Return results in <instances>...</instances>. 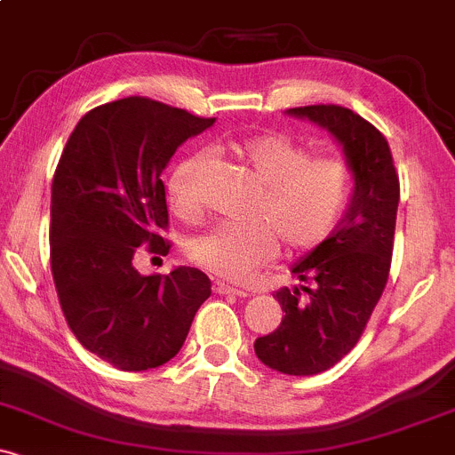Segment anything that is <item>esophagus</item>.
Wrapping results in <instances>:
<instances>
[{"label":"esophagus","instance_id":"1","mask_svg":"<svg viewBox=\"0 0 455 455\" xmlns=\"http://www.w3.org/2000/svg\"><path fill=\"white\" fill-rule=\"evenodd\" d=\"M213 291L215 294H233V296H248L246 290H240V288H233V285L228 283H222V281H215L213 283Z\"/></svg>","mask_w":455,"mask_h":455}]
</instances>
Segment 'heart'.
Listing matches in <instances>:
<instances>
[{"label": "heart", "instance_id": "heart-1", "mask_svg": "<svg viewBox=\"0 0 455 455\" xmlns=\"http://www.w3.org/2000/svg\"><path fill=\"white\" fill-rule=\"evenodd\" d=\"M240 156L261 183L251 222L215 224L188 246L191 261L228 281H243L279 251L320 246L340 222L351 196V167L340 156H314L312 148L283 132H264L240 143ZM207 156H185L167 179L170 207L185 222L203 215L198 174Z\"/></svg>", "mask_w": 455, "mask_h": 455}]
</instances>
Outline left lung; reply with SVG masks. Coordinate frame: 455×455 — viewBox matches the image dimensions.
<instances>
[{"label":"left lung","mask_w":455,"mask_h":455,"mask_svg":"<svg viewBox=\"0 0 455 455\" xmlns=\"http://www.w3.org/2000/svg\"><path fill=\"white\" fill-rule=\"evenodd\" d=\"M342 146L353 172V194L342 222L291 266L300 281L275 296L285 315L255 340V353L283 375H318L342 360L364 333L388 283L395 246L399 176L386 137L364 117L338 104L290 108Z\"/></svg>","instance_id":"1"}]
</instances>
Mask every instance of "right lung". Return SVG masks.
<instances>
[{
    "label": "right lung",
    "mask_w": 455,
    "mask_h": 455,
    "mask_svg": "<svg viewBox=\"0 0 455 455\" xmlns=\"http://www.w3.org/2000/svg\"><path fill=\"white\" fill-rule=\"evenodd\" d=\"M150 98L115 100L74 128L52 180L50 259L56 294L78 342L119 371L164 366L212 294L198 267L143 276L141 243L165 255V185L176 148L213 126Z\"/></svg>",
    "instance_id": "obj_1"
}]
</instances>
